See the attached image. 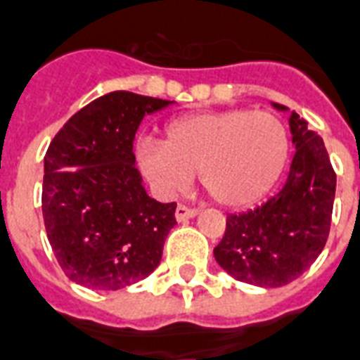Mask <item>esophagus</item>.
Segmentation results:
<instances>
[{"label": "esophagus", "instance_id": "34e87169", "mask_svg": "<svg viewBox=\"0 0 360 360\" xmlns=\"http://www.w3.org/2000/svg\"><path fill=\"white\" fill-rule=\"evenodd\" d=\"M176 220L178 221H186L190 220V218H195L197 216V210L191 209V207H188V205H178L176 207Z\"/></svg>", "mask_w": 360, "mask_h": 360}]
</instances>
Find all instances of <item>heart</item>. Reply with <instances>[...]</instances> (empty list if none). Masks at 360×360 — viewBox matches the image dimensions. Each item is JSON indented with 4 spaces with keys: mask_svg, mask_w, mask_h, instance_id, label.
<instances>
[{
    "mask_svg": "<svg viewBox=\"0 0 360 360\" xmlns=\"http://www.w3.org/2000/svg\"><path fill=\"white\" fill-rule=\"evenodd\" d=\"M288 159V132L275 113L226 110L170 121L163 144L142 140L136 161L148 182L172 195L188 188L193 172L224 207H248L267 195Z\"/></svg>",
    "mask_w": 360,
    "mask_h": 360,
    "instance_id": "obj_1",
    "label": "heart"
}]
</instances>
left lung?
Wrapping results in <instances>:
<instances>
[{
	"mask_svg": "<svg viewBox=\"0 0 360 360\" xmlns=\"http://www.w3.org/2000/svg\"><path fill=\"white\" fill-rule=\"evenodd\" d=\"M288 123L296 153L285 186L260 207L229 214L214 248L224 271L264 288L292 283L317 260L328 239L336 195V172L323 139L296 112Z\"/></svg>",
	"mask_w": 360,
	"mask_h": 360,
	"instance_id": "8db88e82",
	"label": "left lung"
}]
</instances>
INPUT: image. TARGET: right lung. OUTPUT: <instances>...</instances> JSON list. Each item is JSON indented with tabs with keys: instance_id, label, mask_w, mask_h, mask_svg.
Returning a JSON list of instances; mask_svg holds the SVG:
<instances>
[{
	"instance_id": "1",
	"label": "right lung",
	"mask_w": 360,
	"mask_h": 360,
	"mask_svg": "<svg viewBox=\"0 0 360 360\" xmlns=\"http://www.w3.org/2000/svg\"><path fill=\"white\" fill-rule=\"evenodd\" d=\"M170 104L113 91L68 119L49 146L43 220L62 271L77 285L119 290L159 266L176 202L146 193L132 142L142 119Z\"/></svg>"
}]
</instances>
